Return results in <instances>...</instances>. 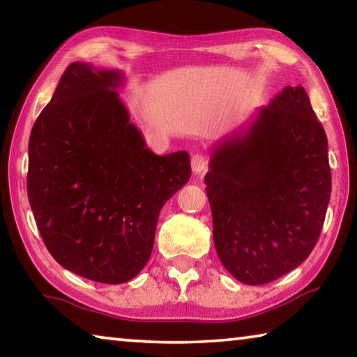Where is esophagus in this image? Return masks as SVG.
Wrapping results in <instances>:
<instances>
[{
    "instance_id": "obj_1",
    "label": "esophagus",
    "mask_w": 357,
    "mask_h": 357,
    "mask_svg": "<svg viewBox=\"0 0 357 357\" xmlns=\"http://www.w3.org/2000/svg\"><path fill=\"white\" fill-rule=\"evenodd\" d=\"M206 165H208V159L206 155L202 154V153H197L192 155V172L195 174H200L202 172L206 170Z\"/></svg>"
}]
</instances>
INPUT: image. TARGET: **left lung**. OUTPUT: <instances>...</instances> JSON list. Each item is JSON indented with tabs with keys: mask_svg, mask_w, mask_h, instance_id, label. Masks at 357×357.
Instances as JSON below:
<instances>
[{
	"mask_svg": "<svg viewBox=\"0 0 357 357\" xmlns=\"http://www.w3.org/2000/svg\"><path fill=\"white\" fill-rule=\"evenodd\" d=\"M214 245L245 285L305 261L331 198L328 137L302 86H287L249 124L222 138L204 176Z\"/></svg>",
	"mask_w": 357,
	"mask_h": 357,
	"instance_id": "8db88e82",
	"label": "left lung"
}]
</instances>
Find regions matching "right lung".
Returning <instances> with one entry per match:
<instances>
[{"label":"right lung","instance_id":"obj_1","mask_svg":"<svg viewBox=\"0 0 357 357\" xmlns=\"http://www.w3.org/2000/svg\"><path fill=\"white\" fill-rule=\"evenodd\" d=\"M123 84L121 70L72 63L28 144V200L48 252L110 285L144 268L162 206L190 178L185 151L146 146L119 99Z\"/></svg>","mask_w":357,"mask_h":357}]
</instances>
